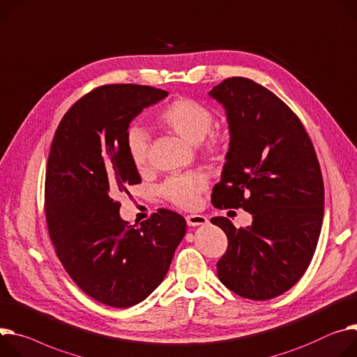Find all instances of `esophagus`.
Returning <instances> with one entry per match:
<instances>
[{"instance_id": "esophagus-1", "label": "esophagus", "mask_w": 357, "mask_h": 357, "mask_svg": "<svg viewBox=\"0 0 357 357\" xmlns=\"http://www.w3.org/2000/svg\"><path fill=\"white\" fill-rule=\"evenodd\" d=\"M185 222L188 226L196 227V226H204L208 223L207 217H204L203 214H190L185 217Z\"/></svg>"}]
</instances>
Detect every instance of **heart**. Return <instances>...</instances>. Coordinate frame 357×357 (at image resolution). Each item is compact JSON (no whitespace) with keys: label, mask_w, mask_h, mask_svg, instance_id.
I'll return each mask as SVG.
<instances>
[{"label":"heart","mask_w":357,"mask_h":357,"mask_svg":"<svg viewBox=\"0 0 357 357\" xmlns=\"http://www.w3.org/2000/svg\"><path fill=\"white\" fill-rule=\"evenodd\" d=\"M214 114L204 104L187 97H180L169 102L158 114V123L169 131L178 135L190 144L199 143L214 127ZM128 155L137 170L149 166V135L142 127H131L126 135ZM202 151L208 157H217L222 151V142L217 135L211 137ZM207 177L200 172H188L173 176L162 183L161 196L172 204L181 208H193L200 195L207 188Z\"/></svg>","instance_id":"1"}]
</instances>
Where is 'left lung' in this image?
<instances>
[{
	"label": "left lung",
	"mask_w": 357,
	"mask_h": 357,
	"mask_svg": "<svg viewBox=\"0 0 357 357\" xmlns=\"http://www.w3.org/2000/svg\"><path fill=\"white\" fill-rule=\"evenodd\" d=\"M210 96L225 105L230 128L211 203L253 214L245 229L211 218L229 240L217 276L241 297L268 300L291 289L314 255L324 210L319 160L290 107L253 79L226 78Z\"/></svg>",
	"instance_id": "obj_1"
}]
</instances>
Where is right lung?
<instances>
[{"instance_id":"right-lung-1","label":"right lung","mask_w":357,"mask_h":357,"mask_svg":"<svg viewBox=\"0 0 357 357\" xmlns=\"http://www.w3.org/2000/svg\"><path fill=\"white\" fill-rule=\"evenodd\" d=\"M167 96L139 84L97 87L68 109L51 144L44 185L51 241L75 284L112 307L143 301L185 234L184 217L166 208L130 226L116 200L142 183L126 146L128 126Z\"/></svg>"}]
</instances>
